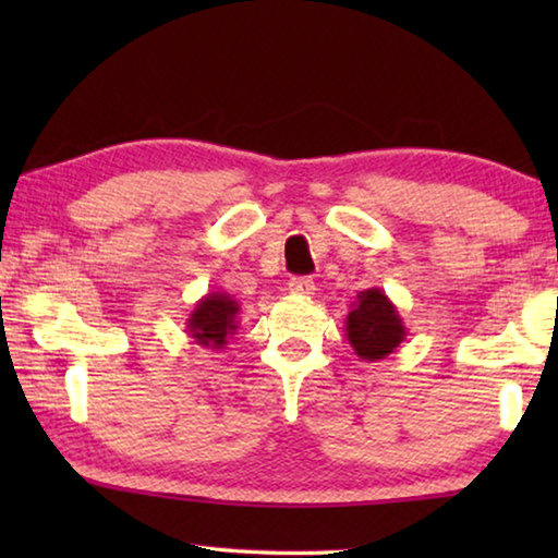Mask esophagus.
Returning <instances> with one entry per match:
<instances>
[{
    "label": "esophagus",
    "mask_w": 558,
    "mask_h": 558,
    "mask_svg": "<svg viewBox=\"0 0 558 558\" xmlns=\"http://www.w3.org/2000/svg\"><path fill=\"white\" fill-rule=\"evenodd\" d=\"M288 290L292 292V295H315V282L313 278H290L288 282Z\"/></svg>",
    "instance_id": "1"
}]
</instances>
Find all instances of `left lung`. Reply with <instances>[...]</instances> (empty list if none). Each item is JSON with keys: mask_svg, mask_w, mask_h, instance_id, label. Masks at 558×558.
Returning <instances> with one entry per match:
<instances>
[{"mask_svg": "<svg viewBox=\"0 0 558 558\" xmlns=\"http://www.w3.org/2000/svg\"><path fill=\"white\" fill-rule=\"evenodd\" d=\"M344 332L354 354L364 362H379L405 342V325L381 288L362 290L344 319Z\"/></svg>", "mask_w": 558, "mask_h": 558, "instance_id": "8db88e82", "label": "left lung"}]
</instances>
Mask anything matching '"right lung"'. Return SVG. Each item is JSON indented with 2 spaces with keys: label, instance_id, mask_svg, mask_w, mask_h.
<instances>
[{
  "label": "right lung",
  "instance_id": "right-lung-1",
  "mask_svg": "<svg viewBox=\"0 0 558 558\" xmlns=\"http://www.w3.org/2000/svg\"><path fill=\"white\" fill-rule=\"evenodd\" d=\"M241 305L229 292H209L196 302L186 319V332L194 344L206 349H223L239 329Z\"/></svg>",
  "mask_w": 558,
  "mask_h": 558
}]
</instances>
